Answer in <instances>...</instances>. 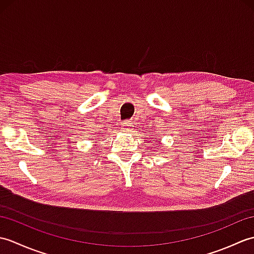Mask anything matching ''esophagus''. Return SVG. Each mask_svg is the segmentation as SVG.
<instances>
[{
	"label": "esophagus",
	"mask_w": 254,
	"mask_h": 254,
	"mask_svg": "<svg viewBox=\"0 0 254 254\" xmlns=\"http://www.w3.org/2000/svg\"><path fill=\"white\" fill-rule=\"evenodd\" d=\"M122 130L126 132H132L133 131V123L131 121L122 122Z\"/></svg>",
	"instance_id": "esophagus-1"
}]
</instances>
